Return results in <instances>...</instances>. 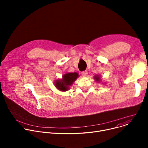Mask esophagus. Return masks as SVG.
<instances>
[{"instance_id":"1","label":"esophagus","mask_w":148,"mask_h":148,"mask_svg":"<svg viewBox=\"0 0 148 148\" xmlns=\"http://www.w3.org/2000/svg\"><path fill=\"white\" fill-rule=\"evenodd\" d=\"M81 74L82 76L85 77V76H87V75L88 74V72L87 71H82L81 72Z\"/></svg>"}]
</instances>
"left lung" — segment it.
<instances>
[{
  "mask_svg": "<svg viewBox=\"0 0 148 148\" xmlns=\"http://www.w3.org/2000/svg\"><path fill=\"white\" fill-rule=\"evenodd\" d=\"M94 79L96 80V81H97V82H99V81H100V79H101V78L99 77V75H95L94 76Z\"/></svg>",
  "mask_w": 148,
  "mask_h": 148,
  "instance_id": "left-lung-1",
  "label": "left lung"
}]
</instances>
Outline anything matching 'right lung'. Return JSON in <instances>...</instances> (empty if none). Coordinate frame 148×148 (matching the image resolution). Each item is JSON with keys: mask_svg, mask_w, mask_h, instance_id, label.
<instances>
[{"mask_svg": "<svg viewBox=\"0 0 148 148\" xmlns=\"http://www.w3.org/2000/svg\"><path fill=\"white\" fill-rule=\"evenodd\" d=\"M78 77V74L77 73H67L62 75V79L54 81L55 87L61 91H66Z\"/></svg>", "mask_w": 148, "mask_h": 148, "instance_id": "1", "label": "right lung"}]
</instances>
